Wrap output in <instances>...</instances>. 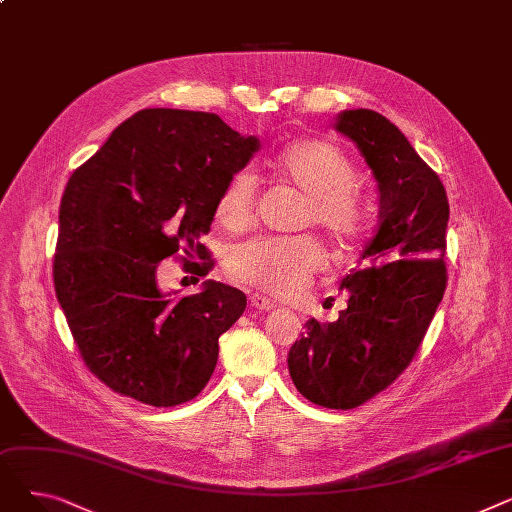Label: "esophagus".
Returning <instances> with one entry per match:
<instances>
[{
  "mask_svg": "<svg viewBox=\"0 0 512 512\" xmlns=\"http://www.w3.org/2000/svg\"><path fill=\"white\" fill-rule=\"evenodd\" d=\"M249 301H251V307H255L259 311H272V309H276V303L270 301L267 297H263V294H251Z\"/></svg>",
  "mask_w": 512,
  "mask_h": 512,
  "instance_id": "34e87169",
  "label": "esophagus"
}]
</instances>
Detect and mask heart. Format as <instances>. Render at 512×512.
Here are the masks:
<instances>
[{"label": "heart", "mask_w": 512, "mask_h": 512, "mask_svg": "<svg viewBox=\"0 0 512 512\" xmlns=\"http://www.w3.org/2000/svg\"><path fill=\"white\" fill-rule=\"evenodd\" d=\"M274 170L305 193L299 226H317L340 247L361 236L363 205L355 191L359 174L342 149L324 139H301L276 155ZM257 195V176L238 170L215 199V222L230 232L247 230L255 222ZM324 261V251L311 236H272L232 247L226 270L234 280L272 297H294Z\"/></svg>", "instance_id": "1"}]
</instances>
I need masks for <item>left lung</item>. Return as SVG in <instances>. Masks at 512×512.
Returning a JSON list of instances; mask_svg holds the SVG:
<instances>
[{
    "instance_id": "8db88e82",
    "label": "left lung",
    "mask_w": 512,
    "mask_h": 512,
    "mask_svg": "<svg viewBox=\"0 0 512 512\" xmlns=\"http://www.w3.org/2000/svg\"><path fill=\"white\" fill-rule=\"evenodd\" d=\"M334 128L378 182V228L340 284L346 309L330 324L307 321L288 371L307 400L346 411L388 388L417 355L446 290L450 209L438 174L388 118L346 110Z\"/></svg>"
}]
</instances>
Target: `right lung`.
Returning a JSON list of instances; mask_svg holds the SVG:
<instances>
[{
  "label": "right lung",
  "instance_id": "1",
  "mask_svg": "<svg viewBox=\"0 0 512 512\" xmlns=\"http://www.w3.org/2000/svg\"><path fill=\"white\" fill-rule=\"evenodd\" d=\"M255 151L259 139L220 116L153 107L122 122L70 176L53 286L80 357L107 388L176 407L209 382L245 292L207 280L178 297L157 286V265L182 251L186 272L209 274L201 236L222 186Z\"/></svg>",
  "mask_w": 512,
  "mask_h": 512
}]
</instances>
